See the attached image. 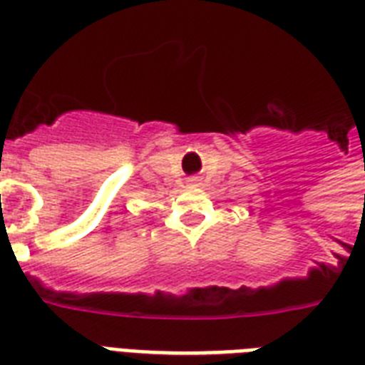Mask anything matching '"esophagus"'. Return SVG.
I'll return each mask as SVG.
<instances>
[{"mask_svg": "<svg viewBox=\"0 0 365 365\" xmlns=\"http://www.w3.org/2000/svg\"><path fill=\"white\" fill-rule=\"evenodd\" d=\"M197 182H199L197 178H193V180H189V183H191V185H197Z\"/></svg>", "mask_w": 365, "mask_h": 365, "instance_id": "34e87169", "label": "esophagus"}]
</instances>
